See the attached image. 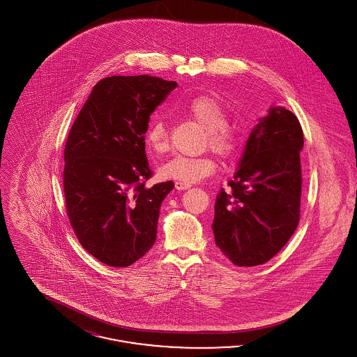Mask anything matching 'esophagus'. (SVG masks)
<instances>
[{
  "label": "esophagus",
  "instance_id": "esophagus-1",
  "mask_svg": "<svg viewBox=\"0 0 357 357\" xmlns=\"http://www.w3.org/2000/svg\"><path fill=\"white\" fill-rule=\"evenodd\" d=\"M191 185L190 183H185V182H175V188L176 190H187L190 188Z\"/></svg>",
  "mask_w": 357,
  "mask_h": 357
}]
</instances>
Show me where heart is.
<instances>
[{"label": "heart", "mask_w": 357, "mask_h": 357, "mask_svg": "<svg viewBox=\"0 0 357 357\" xmlns=\"http://www.w3.org/2000/svg\"><path fill=\"white\" fill-rule=\"evenodd\" d=\"M183 109L206 130V146L214 153L225 159L237 153L239 134L234 127L227 124V114L220 102L207 96H199L185 102ZM144 140L147 147L156 155L169 151L170 136L163 118L155 116L150 120L144 132ZM215 170L217 163L210 155H176L162 165L158 174L165 181L197 183L213 175Z\"/></svg>", "instance_id": "1"}]
</instances>
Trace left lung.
<instances>
[{"label": "left lung", "mask_w": 357, "mask_h": 357, "mask_svg": "<svg viewBox=\"0 0 357 357\" xmlns=\"http://www.w3.org/2000/svg\"><path fill=\"white\" fill-rule=\"evenodd\" d=\"M304 134L284 107H272L252 130L227 190L217 195L213 231L237 266H257L277 255L300 221Z\"/></svg>", "instance_id": "left-lung-1"}]
</instances>
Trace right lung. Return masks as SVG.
<instances>
[{
	"label": "right lung",
	"instance_id": "add662e5",
	"mask_svg": "<svg viewBox=\"0 0 357 357\" xmlns=\"http://www.w3.org/2000/svg\"><path fill=\"white\" fill-rule=\"evenodd\" d=\"M176 82L111 76L93 86L64 150L69 222L82 246L114 268L132 265L155 243L160 204L174 188L151 178L144 132Z\"/></svg>",
	"mask_w": 357,
	"mask_h": 357
}]
</instances>
